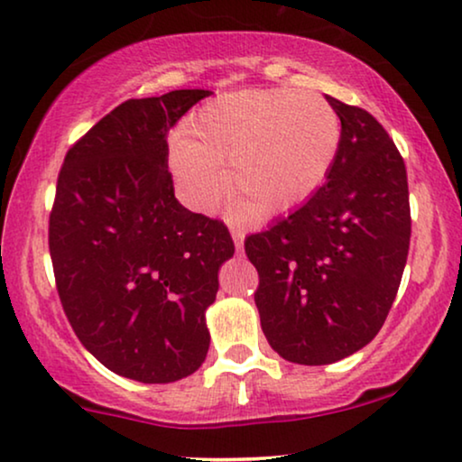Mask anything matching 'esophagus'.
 <instances>
[{"instance_id":"esophagus-1","label":"esophagus","mask_w":462,"mask_h":462,"mask_svg":"<svg viewBox=\"0 0 462 462\" xmlns=\"http://www.w3.org/2000/svg\"><path fill=\"white\" fill-rule=\"evenodd\" d=\"M231 237H233V242H236L237 254H242V252H244V231L231 229Z\"/></svg>"}]
</instances>
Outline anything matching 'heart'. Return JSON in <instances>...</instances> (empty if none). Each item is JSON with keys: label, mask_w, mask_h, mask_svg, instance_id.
Returning <instances> with one entry per match:
<instances>
[{"label": "heart", "mask_w": 462, "mask_h": 462, "mask_svg": "<svg viewBox=\"0 0 462 462\" xmlns=\"http://www.w3.org/2000/svg\"><path fill=\"white\" fill-rule=\"evenodd\" d=\"M340 119L315 92L273 88L220 94L201 106L189 136L170 144V170L180 198L210 214L242 191L237 217L263 208L267 217L299 210L324 185L337 162Z\"/></svg>", "instance_id": "b5f03b06"}]
</instances>
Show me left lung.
<instances>
[{
  "label": "left lung",
  "mask_w": 462,
  "mask_h": 462,
  "mask_svg": "<svg viewBox=\"0 0 462 462\" xmlns=\"http://www.w3.org/2000/svg\"><path fill=\"white\" fill-rule=\"evenodd\" d=\"M326 100L343 138L324 187L244 244L261 277L254 302L264 337L302 365L334 364L376 337L410 248L400 151L368 111Z\"/></svg>",
  "instance_id": "1"
}]
</instances>
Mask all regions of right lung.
<instances>
[{
    "instance_id": "add662e5",
    "label": "right lung",
    "mask_w": 462,
    "mask_h": 462,
    "mask_svg": "<svg viewBox=\"0 0 462 462\" xmlns=\"http://www.w3.org/2000/svg\"><path fill=\"white\" fill-rule=\"evenodd\" d=\"M210 90L132 98L69 149L50 214L62 309L105 368L180 381L204 364L206 309L236 252L220 220L187 210L168 172V132Z\"/></svg>"
}]
</instances>
